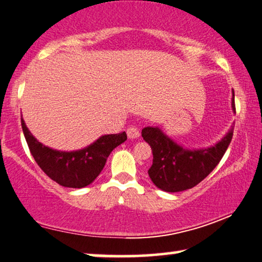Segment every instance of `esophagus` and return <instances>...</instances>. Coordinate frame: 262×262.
<instances>
[{"mask_svg": "<svg viewBox=\"0 0 262 262\" xmlns=\"http://www.w3.org/2000/svg\"><path fill=\"white\" fill-rule=\"evenodd\" d=\"M127 135L129 139H138L140 136V130L136 127H129L127 129Z\"/></svg>", "mask_w": 262, "mask_h": 262, "instance_id": "1", "label": "esophagus"}]
</instances>
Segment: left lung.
<instances>
[{
    "instance_id": "left-lung-1",
    "label": "left lung",
    "mask_w": 262,
    "mask_h": 262,
    "mask_svg": "<svg viewBox=\"0 0 262 262\" xmlns=\"http://www.w3.org/2000/svg\"><path fill=\"white\" fill-rule=\"evenodd\" d=\"M231 107L235 114L233 90ZM232 136L233 126L213 146L190 149L169 138L160 127H144L142 138L152 150L149 177L157 188L165 192H180L193 188L217 167L231 143Z\"/></svg>"
}]
</instances>
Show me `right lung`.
Instances as JSON below:
<instances>
[{
    "mask_svg": "<svg viewBox=\"0 0 262 262\" xmlns=\"http://www.w3.org/2000/svg\"><path fill=\"white\" fill-rule=\"evenodd\" d=\"M20 122L28 147L37 164L52 181L65 188L81 189L90 185L105 167L112 150L127 140L126 132L101 135L85 148L63 151L40 143L23 119Z\"/></svg>",
    "mask_w": 262,
    "mask_h": 262,
    "instance_id": "right-lung-1",
    "label": "right lung"
}]
</instances>
